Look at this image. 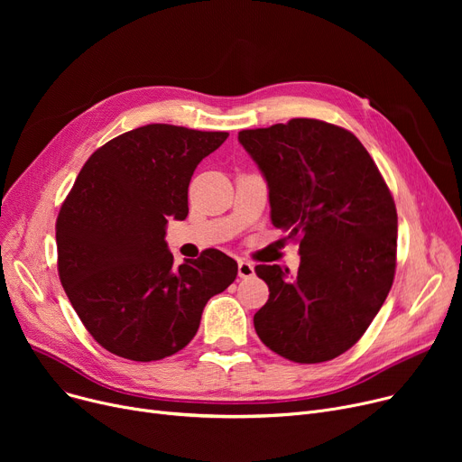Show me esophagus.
I'll use <instances>...</instances> for the list:
<instances>
[{"instance_id":"obj_1","label":"esophagus","mask_w":462,"mask_h":462,"mask_svg":"<svg viewBox=\"0 0 462 462\" xmlns=\"http://www.w3.org/2000/svg\"><path fill=\"white\" fill-rule=\"evenodd\" d=\"M237 275H239L241 279L253 277V275H254V265H253L251 262H247V260H239V262H237Z\"/></svg>"}]
</instances>
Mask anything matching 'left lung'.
<instances>
[{
    "label": "left lung",
    "instance_id": "8db88e82",
    "mask_svg": "<svg viewBox=\"0 0 462 462\" xmlns=\"http://www.w3.org/2000/svg\"><path fill=\"white\" fill-rule=\"evenodd\" d=\"M268 181L272 223L300 241L301 263L256 265L270 300L254 314L260 341L296 363L352 348L395 277L397 209L369 152L346 129L296 117L239 131Z\"/></svg>",
    "mask_w": 462,
    "mask_h": 462
}]
</instances>
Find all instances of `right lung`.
I'll use <instances>...</instances> for the list:
<instances>
[{"instance_id":"add662e5","label":"right lung","mask_w":462,"mask_h":462,"mask_svg":"<svg viewBox=\"0 0 462 462\" xmlns=\"http://www.w3.org/2000/svg\"><path fill=\"white\" fill-rule=\"evenodd\" d=\"M228 133L166 124L106 142L82 166L58 223V272L91 337L133 361H157L197 335L209 298L236 275L234 258L208 249L174 265L168 218L183 221L194 168Z\"/></svg>"}]
</instances>
